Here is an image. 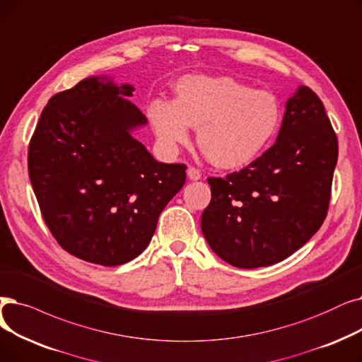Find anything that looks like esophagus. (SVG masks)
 <instances>
[{
	"mask_svg": "<svg viewBox=\"0 0 362 362\" xmlns=\"http://www.w3.org/2000/svg\"><path fill=\"white\" fill-rule=\"evenodd\" d=\"M187 177H189L191 180H199L201 179V173H199L198 168L189 167V168H187Z\"/></svg>",
	"mask_w": 362,
	"mask_h": 362,
	"instance_id": "obj_1",
	"label": "esophagus"
}]
</instances>
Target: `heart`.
I'll return each instance as SVG.
<instances>
[{"label": "heart", "mask_w": 362, "mask_h": 362, "mask_svg": "<svg viewBox=\"0 0 362 362\" xmlns=\"http://www.w3.org/2000/svg\"><path fill=\"white\" fill-rule=\"evenodd\" d=\"M175 102L156 99L148 118L160 142L176 148L198 129L204 156L218 168H241L269 146L281 124L274 93L255 90L230 76H185L175 87Z\"/></svg>", "instance_id": "b5f03b06"}]
</instances>
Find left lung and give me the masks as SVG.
Here are the masks:
<instances>
[{"label": "left lung", "instance_id": "8db88e82", "mask_svg": "<svg viewBox=\"0 0 362 362\" xmlns=\"http://www.w3.org/2000/svg\"><path fill=\"white\" fill-rule=\"evenodd\" d=\"M337 155L321 99L298 87L286 103L276 142L245 168L209 177L211 201L201 229L211 250L243 269L291 256L324 222Z\"/></svg>", "mask_w": 362, "mask_h": 362}]
</instances>
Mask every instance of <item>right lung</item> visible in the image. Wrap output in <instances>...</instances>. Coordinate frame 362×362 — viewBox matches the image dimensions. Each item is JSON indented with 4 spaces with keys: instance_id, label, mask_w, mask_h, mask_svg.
<instances>
[{
    "instance_id": "obj_1",
    "label": "right lung",
    "mask_w": 362,
    "mask_h": 362,
    "mask_svg": "<svg viewBox=\"0 0 362 362\" xmlns=\"http://www.w3.org/2000/svg\"><path fill=\"white\" fill-rule=\"evenodd\" d=\"M134 87L90 76L42 109L28 171L45 225L69 255L118 266L148 247L168 201L185 185V164L153 160L132 130L146 117Z\"/></svg>"
}]
</instances>
